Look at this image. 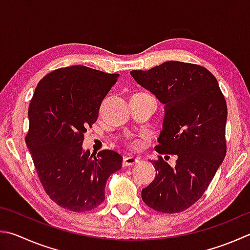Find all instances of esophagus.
<instances>
[{"mask_svg": "<svg viewBox=\"0 0 250 250\" xmlns=\"http://www.w3.org/2000/svg\"><path fill=\"white\" fill-rule=\"evenodd\" d=\"M139 162V158L134 157V156H125L124 157V162H122V165L124 166H132L134 164H137Z\"/></svg>", "mask_w": 250, "mask_h": 250, "instance_id": "34e87169", "label": "esophagus"}]
</instances>
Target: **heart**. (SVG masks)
I'll return each instance as SVG.
<instances>
[{"label":"heart","instance_id":"1","mask_svg":"<svg viewBox=\"0 0 250 250\" xmlns=\"http://www.w3.org/2000/svg\"><path fill=\"white\" fill-rule=\"evenodd\" d=\"M133 145H134V146H139L140 143H139V142H134V143H133Z\"/></svg>","mask_w":250,"mask_h":250}]
</instances>
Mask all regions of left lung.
<instances>
[{"mask_svg": "<svg viewBox=\"0 0 250 250\" xmlns=\"http://www.w3.org/2000/svg\"><path fill=\"white\" fill-rule=\"evenodd\" d=\"M130 74L165 105L155 151L177 158L175 166L162 156L151 161L156 176L142 200L157 212H183L203 196L226 155L224 95L215 76L192 63L167 61Z\"/></svg>", "mask_w": 250, "mask_h": 250, "instance_id": "8db88e82", "label": "left lung"}]
</instances>
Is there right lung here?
<instances>
[{
  "mask_svg": "<svg viewBox=\"0 0 250 250\" xmlns=\"http://www.w3.org/2000/svg\"><path fill=\"white\" fill-rule=\"evenodd\" d=\"M118 78L84 65L61 67L39 82L30 101L27 147L44 191L66 210L97 208L107 179L122 166L119 153L104 149L95 156L82 147Z\"/></svg>",
  "mask_w": 250,
  "mask_h": 250,
  "instance_id": "obj_1",
  "label": "right lung"
}]
</instances>
